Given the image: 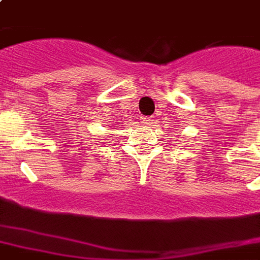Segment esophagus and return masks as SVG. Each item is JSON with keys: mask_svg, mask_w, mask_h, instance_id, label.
Masks as SVG:
<instances>
[{"mask_svg": "<svg viewBox=\"0 0 260 260\" xmlns=\"http://www.w3.org/2000/svg\"><path fill=\"white\" fill-rule=\"evenodd\" d=\"M152 121H154V120L151 117H147V116H142V117H140V122L144 124V125H150V124H152Z\"/></svg>", "mask_w": 260, "mask_h": 260, "instance_id": "esophagus-1", "label": "esophagus"}]
</instances>
